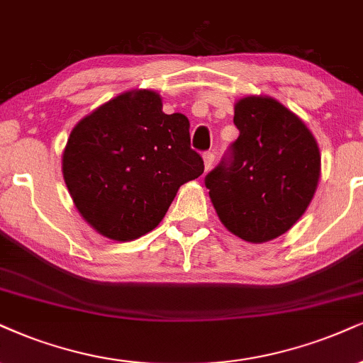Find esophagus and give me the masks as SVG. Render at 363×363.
<instances>
[{
    "mask_svg": "<svg viewBox=\"0 0 363 363\" xmlns=\"http://www.w3.org/2000/svg\"><path fill=\"white\" fill-rule=\"evenodd\" d=\"M213 161H216V155H213L212 151H207V153H203V164H205V169L212 168Z\"/></svg>",
    "mask_w": 363,
    "mask_h": 363,
    "instance_id": "34e87169",
    "label": "esophagus"
}]
</instances>
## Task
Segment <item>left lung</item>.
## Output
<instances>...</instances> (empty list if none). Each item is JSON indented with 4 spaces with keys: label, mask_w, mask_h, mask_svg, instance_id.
Wrapping results in <instances>:
<instances>
[{
    "label": "left lung",
    "mask_w": 363,
    "mask_h": 363,
    "mask_svg": "<svg viewBox=\"0 0 363 363\" xmlns=\"http://www.w3.org/2000/svg\"><path fill=\"white\" fill-rule=\"evenodd\" d=\"M234 124L239 138L205 177V186L232 234L267 242L306 212L320 180V150L305 123L272 97L240 99Z\"/></svg>",
    "instance_id": "obj_1"
}]
</instances>
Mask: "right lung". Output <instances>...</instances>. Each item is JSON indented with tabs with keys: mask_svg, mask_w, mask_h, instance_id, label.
Returning <instances> with one entry per match:
<instances>
[{
	"mask_svg": "<svg viewBox=\"0 0 363 363\" xmlns=\"http://www.w3.org/2000/svg\"><path fill=\"white\" fill-rule=\"evenodd\" d=\"M75 207L89 225L119 242L163 220L183 183L203 173L190 123L164 114L155 91H129L79 121L62 156Z\"/></svg>",
	"mask_w": 363,
	"mask_h": 363,
	"instance_id": "right-lung-1",
	"label": "right lung"
}]
</instances>
